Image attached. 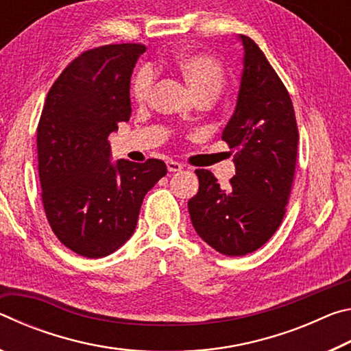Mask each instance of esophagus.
<instances>
[{
    "instance_id": "1",
    "label": "esophagus",
    "mask_w": 351,
    "mask_h": 351,
    "mask_svg": "<svg viewBox=\"0 0 351 351\" xmlns=\"http://www.w3.org/2000/svg\"><path fill=\"white\" fill-rule=\"evenodd\" d=\"M167 169L169 171H180L184 169V165L176 161H167Z\"/></svg>"
}]
</instances>
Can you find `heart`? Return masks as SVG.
Segmentation results:
<instances>
[{
  "label": "heart",
  "mask_w": 351,
  "mask_h": 351,
  "mask_svg": "<svg viewBox=\"0 0 351 351\" xmlns=\"http://www.w3.org/2000/svg\"><path fill=\"white\" fill-rule=\"evenodd\" d=\"M176 68L187 80L190 88L199 99L217 97L226 83V69L215 57L190 52L176 58ZM156 83V71L150 64H144L134 73L132 80V97L138 104H144L152 96Z\"/></svg>",
  "instance_id": "b5f03b06"
}]
</instances>
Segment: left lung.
<instances>
[{
	"instance_id": "1",
	"label": "left lung",
	"mask_w": 351,
	"mask_h": 351,
	"mask_svg": "<svg viewBox=\"0 0 351 351\" xmlns=\"http://www.w3.org/2000/svg\"><path fill=\"white\" fill-rule=\"evenodd\" d=\"M240 38L245 69L235 112L221 136L235 152V176L219 187L212 171L195 170L199 189L187 204L201 239L232 257L257 251L282 224L299 145L287 86L254 40Z\"/></svg>"
}]
</instances>
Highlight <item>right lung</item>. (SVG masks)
<instances>
[{
    "mask_svg": "<svg viewBox=\"0 0 351 351\" xmlns=\"http://www.w3.org/2000/svg\"><path fill=\"white\" fill-rule=\"evenodd\" d=\"M147 47L82 52L57 77L37 127L41 201L52 232L71 251L100 258L133 235L142 199L167 173L161 159L110 162V133L132 116L130 79Z\"/></svg>",
    "mask_w": 351,
    "mask_h": 351,
    "instance_id": "obj_1",
    "label": "right lung"
}]
</instances>
